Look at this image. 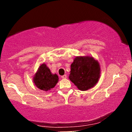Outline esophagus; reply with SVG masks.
Segmentation results:
<instances>
[{
  "instance_id": "obj_1",
  "label": "esophagus",
  "mask_w": 132,
  "mask_h": 132,
  "mask_svg": "<svg viewBox=\"0 0 132 132\" xmlns=\"http://www.w3.org/2000/svg\"><path fill=\"white\" fill-rule=\"evenodd\" d=\"M61 78H63V79H66V78H67V76H66V75H64L62 76H61Z\"/></svg>"
}]
</instances>
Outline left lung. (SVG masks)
Instances as JSON below:
<instances>
[{
	"label": "left lung",
	"mask_w": 132,
	"mask_h": 132,
	"mask_svg": "<svg viewBox=\"0 0 132 132\" xmlns=\"http://www.w3.org/2000/svg\"><path fill=\"white\" fill-rule=\"evenodd\" d=\"M101 76V66L91 56H76L71 64L69 79L78 89L87 90L94 87Z\"/></svg>",
	"instance_id": "1"
}]
</instances>
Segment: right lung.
Masks as SVG:
<instances>
[{
    "label": "right lung",
    "mask_w": 132,
    "mask_h": 132,
    "mask_svg": "<svg viewBox=\"0 0 132 132\" xmlns=\"http://www.w3.org/2000/svg\"><path fill=\"white\" fill-rule=\"evenodd\" d=\"M58 79V76L51 73L45 63L40 65L33 78V83L36 87L44 91H48L55 87Z\"/></svg>",
    "instance_id": "obj_1"
}]
</instances>
